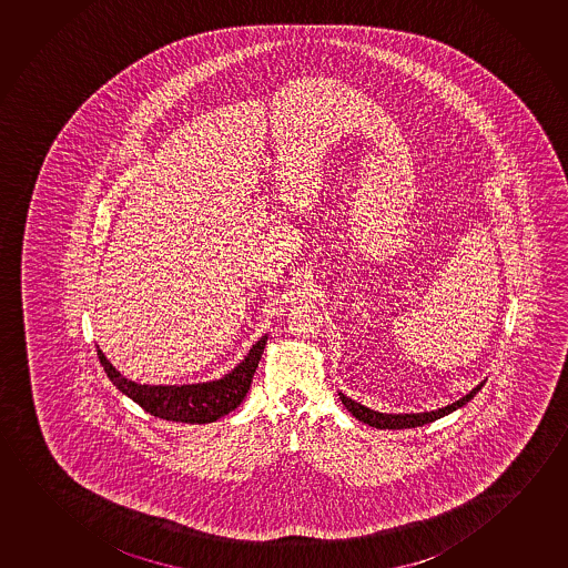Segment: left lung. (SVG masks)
<instances>
[{
  "instance_id": "left-lung-1",
  "label": "left lung",
  "mask_w": 568,
  "mask_h": 568,
  "mask_svg": "<svg viewBox=\"0 0 568 568\" xmlns=\"http://www.w3.org/2000/svg\"><path fill=\"white\" fill-rule=\"evenodd\" d=\"M481 385L478 387H474L468 395H464L463 399H458V402H454L453 405H446L443 409L438 410H428V413H399V415H389V413H379V410L367 409L364 405H359V403L354 402V399H349L346 395H342L341 399L344 403V407L356 417V419L362 420V423H366L369 427L376 428H415L423 427V425H427V423H433V420L440 419V417H445L448 413H453V410L460 409L463 405L474 399V395L480 392Z\"/></svg>"
}]
</instances>
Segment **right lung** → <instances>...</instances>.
Wrapping results in <instances>:
<instances>
[{"label": "right lung", "mask_w": 568, "mask_h": 568, "mask_svg": "<svg viewBox=\"0 0 568 568\" xmlns=\"http://www.w3.org/2000/svg\"><path fill=\"white\" fill-rule=\"evenodd\" d=\"M267 336L257 342L240 366L234 367L226 377L219 382L194 385H141L123 377L98 348V358L112 384L125 393L130 399L159 419L176 423H212L236 409L244 402L252 385L255 367L262 359Z\"/></svg>", "instance_id": "obj_1"}]
</instances>
